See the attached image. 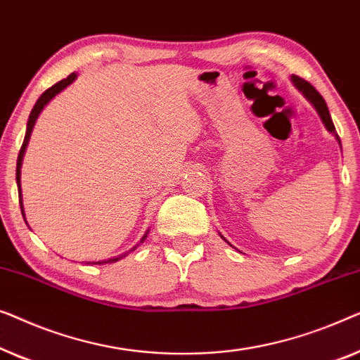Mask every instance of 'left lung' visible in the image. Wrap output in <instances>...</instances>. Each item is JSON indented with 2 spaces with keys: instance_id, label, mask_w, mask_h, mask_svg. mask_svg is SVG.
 Returning a JSON list of instances; mask_svg holds the SVG:
<instances>
[{
  "instance_id": "obj_1",
  "label": "left lung",
  "mask_w": 360,
  "mask_h": 360,
  "mask_svg": "<svg viewBox=\"0 0 360 360\" xmlns=\"http://www.w3.org/2000/svg\"><path fill=\"white\" fill-rule=\"evenodd\" d=\"M292 81H293V84L297 86L298 89L302 91L303 94H305V98L310 101V103L315 105V109L318 110V114H320V117H321V120H323V124L326 125V129L330 130V131H333L334 135H336V139H338V141H339V136H338V134H336V129H334V124H333V120H331V115H330V110H328V105H326V103H325V99H323V96L318 93V91L313 88V86L308 83V81H305L303 78H300V77H295V75H293L292 77ZM339 143H341V141H339Z\"/></svg>"
}]
</instances>
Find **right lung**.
Segmentation results:
<instances>
[{
	"instance_id": "right-lung-1",
	"label": "right lung",
	"mask_w": 360,
	"mask_h": 360,
	"mask_svg": "<svg viewBox=\"0 0 360 360\" xmlns=\"http://www.w3.org/2000/svg\"><path fill=\"white\" fill-rule=\"evenodd\" d=\"M75 78H77V75L72 73V75H70V77H67V78L62 79V81H58V83H55L53 86H50V88H49L47 91H45V93H42V96H40V98L37 99V103H35L34 109L30 110V115H29V120H27V130H26V136H24V141H22V146H21V150H19V156H18V165H16V181H18V191H19V204H21V210H22V200H21V165H22V156H24V151H26L27 141H29V139H30V131H32V129H34V124H35V120H37L39 114H40V110L44 109V105L47 104L49 101L52 99L55 94H58L60 91L67 88V86H68L70 83H73ZM22 215H24V210H22ZM143 240H145V236H143ZM143 240H141V241H143ZM117 259H119V257H115V259H109V261L93 262V264H103V262H114V261H117Z\"/></svg>"
}]
</instances>
